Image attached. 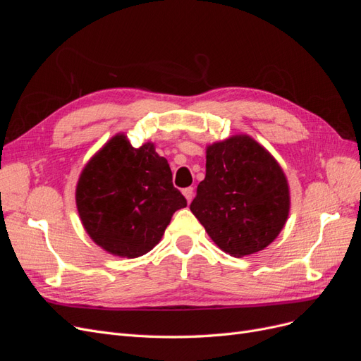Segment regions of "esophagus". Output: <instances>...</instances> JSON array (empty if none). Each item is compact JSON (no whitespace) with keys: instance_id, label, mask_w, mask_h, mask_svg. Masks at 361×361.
Wrapping results in <instances>:
<instances>
[{"instance_id":"obj_1","label":"esophagus","mask_w":361,"mask_h":361,"mask_svg":"<svg viewBox=\"0 0 361 361\" xmlns=\"http://www.w3.org/2000/svg\"><path fill=\"white\" fill-rule=\"evenodd\" d=\"M182 192H183V195H185V199H187V202L191 203V200H192V197H194V190H192V187L185 188Z\"/></svg>"}]
</instances>
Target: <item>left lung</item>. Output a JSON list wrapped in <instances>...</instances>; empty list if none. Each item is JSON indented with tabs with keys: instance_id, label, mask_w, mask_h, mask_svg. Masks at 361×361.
Returning <instances> with one entry per match:
<instances>
[{
	"instance_id": "8db88e82",
	"label": "left lung",
	"mask_w": 361,
	"mask_h": 361,
	"mask_svg": "<svg viewBox=\"0 0 361 361\" xmlns=\"http://www.w3.org/2000/svg\"><path fill=\"white\" fill-rule=\"evenodd\" d=\"M212 241L232 256L269 245L289 215V187L277 161L236 135L206 150V176L190 206Z\"/></svg>"
}]
</instances>
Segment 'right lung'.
Segmentation results:
<instances>
[{"instance_id": "add662e5", "label": "right lung", "mask_w": 361, "mask_h": 361, "mask_svg": "<svg viewBox=\"0 0 361 361\" xmlns=\"http://www.w3.org/2000/svg\"><path fill=\"white\" fill-rule=\"evenodd\" d=\"M76 206L87 233L108 253L138 257L154 248L187 199L154 145L111 138L81 173Z\"/></svg>"}]
</instances>
